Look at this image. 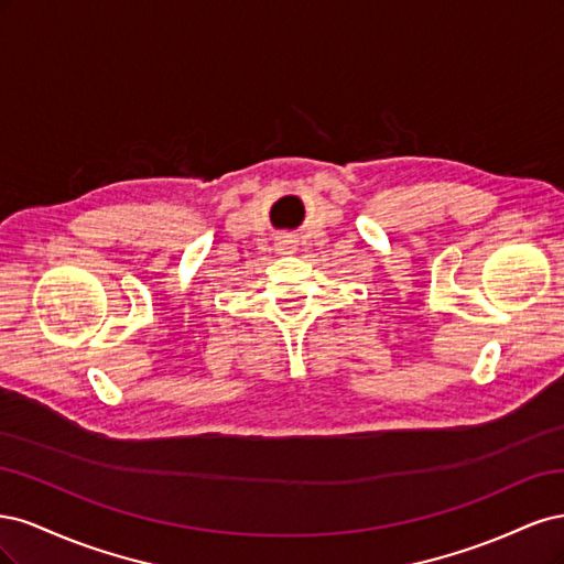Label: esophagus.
<instances>
[{"mask_svg":"<svg viewBox=\"0 0 564 564\" xmlns=\"http://www.w3.org/2000/svg\"><path fill=\"white\" fill-rule=\"evenodd\" d=\"M278 251L280 253H296V240L292 235H282V237H278Z\"/></svg>","mask_w":564,"mask_h":564,"instance_id":"esophagus-1","label":"esophagus"}]
</instances>
